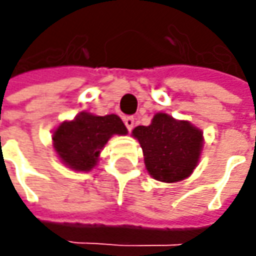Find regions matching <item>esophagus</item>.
I'll return each mask as SVG.
<instances>
[{
    "label": "esophagus",
    "instance_id": "1",
    "mask_svg": "<svg viewBox=\"0 0 256 256\" xmlns=\"http://www.w3.org/2000/svg\"><path fill=\"white\" fill-rule=\"evenodd\" d=\"M124 122H125V126L128 128V131H132L134 125H135V118H132V116H126V118L124 120Z\"/></svg>",
    "mask_w": 256,
    "mask_h": 256
}]
</instances>
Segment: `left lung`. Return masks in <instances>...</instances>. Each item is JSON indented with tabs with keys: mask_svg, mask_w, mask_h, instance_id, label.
Here are the masks:
<instances>
[{
	"mask_svg": "<svg viewBox=\"0 0 256 256\" xmlns=\"http://www.w3.org/2000/svg\"><path fill=\"white\" fill-rule=\"evenodd\" d=\"M132 135L142 148L146 171L158 181H182L198 165L204 136L188 121L158 112L148 126H136Z\"/></svg>",
	"mask_w": 256,
	"mask_h": 256,
	"instance_id": "1",
	"label": "left lung"
}]
</instances>
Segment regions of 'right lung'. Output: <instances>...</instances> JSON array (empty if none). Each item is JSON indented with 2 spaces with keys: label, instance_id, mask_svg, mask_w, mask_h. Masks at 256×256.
<instances>
[{
  "label": "right lung",
  "instance_id": "obj_1",
  "mask_svg": "<svg viewBox=\"0 0 256 256\" xmlns=\"http://www.w3.org/2000/svg\"><path fill=\"white\" fill-rule=\"evenodd\" d=\"M128 132L118 115L98 116L80 112L72 121H64L52 134V145L61 161L74 171L88 172L98 162L108 140Z\"/></svg>",
  "mask_w": 256,
  "mask_h": 256
}]
</instances>
